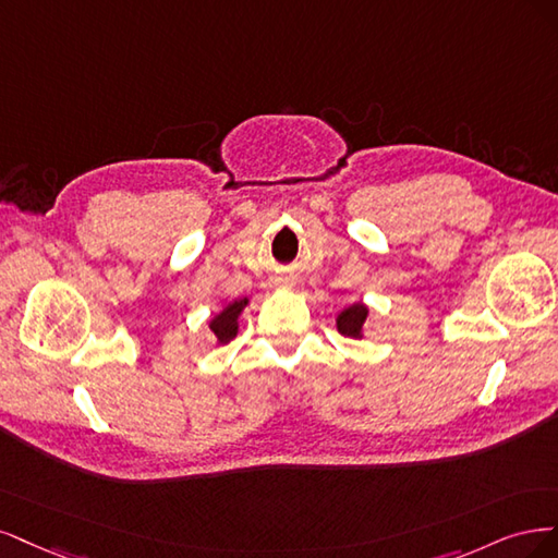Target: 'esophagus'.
I'll return each mask as SVG.
<instances>
[{
  "instance_id": "34e87169",
  "label": "esophagus",
  "mask_w": 558,
  "mask_h": 558,
  "mask_svg": "<svg viewBox=\"0 0 558 558\" xmlns=\"http://www.w3.org/2000/svg\"><path fill=\"white\" fill-rule=\"evenodd\" d=\"M280 282H282L284 287H292V284H294V280H292V278H280Z\"/></svg>"
}]
</instances>
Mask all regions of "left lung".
I'll list each match as a JSON object with an SVG mask.
<instances>
[{"instance_id": "8db88e82", "label": "left lung", "mask_w": 558, "mask_h": 558, "mask_svg": "<svg viewBox=\"0 0 558 558\" xmlns=\"http://www.w3.org/2000/svg\"><path fill=\"white\" fill-rule=\"evenodd\" d=\"M366 305L362 303H354L350 305V308H345L343 313L338 315V331L348 336V338H359V333H362V327L366 322Z\"/></svg>"}]
</instances>
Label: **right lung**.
Wrapping results in <instances>:
<instances>
[{
  "instance_id": "add662e5",
  "label": "right lung",
  "mask_w": 558,
  "mask_h": 558,
  "mask_svg": "<svg viewBox=\"0 0 558 558\" xmlns=\"http://www.w3.org/2000/svg\"><path fill=\"white\" fill-rule=\"evenodd\" d=\"M245 303H247V299L229 303L227 308L210 322V331L215 333V338H218V343H229V340L236 336V331H239L236 319H239Z\"/></svg>"
}]
</instances>
